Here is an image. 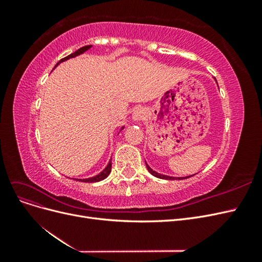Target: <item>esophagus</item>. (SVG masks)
<instances>
[{"mask_svg": "<svg viewBox=\"0 0 262 262\" xmlns=\"http://www.w3.org/2000/svg\"><path fill=\"white\" fill-rule=\"evenodd\" d=\"M145 114L146 113L144 112L143 108H138V109H136L133 112L132 117H133L134 120H142V119L145 118Z\"/></svg>", "mask_w": 262, "mask_h": 262, "instance_id": "esophagus-1", "label": "esophagus"}]
</instances>
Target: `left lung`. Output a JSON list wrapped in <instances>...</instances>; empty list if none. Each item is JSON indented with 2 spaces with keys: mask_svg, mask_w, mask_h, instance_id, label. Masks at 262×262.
Wrapping results in <instances>:
<instances>
[{
  "mask_svg": "<svg viewBox=\"0 0 262 262\" xmlns=\"http://www.w3.org/2000/svg\"><path fill=\"white\" fill-rule=\"evenodd\" d=\"M146 167H147V170L152 173L153 176L157 177V178H161V179H167V180H175V179H184V178H175V177H168V176H165V175H161V173H157L156 171H154L152 168L149 167V166L146 164ZM191 177V176H190Z\"/></svg>",
  "mask_w": 262,
  "mask_h": 262,
  "instance_id": "left-lung-1",
  "label": "left lung"
}]
</instances>
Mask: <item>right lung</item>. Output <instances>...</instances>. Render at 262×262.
<instances>
[{
	"label": "right lung",
	"instance_id": "1",
	"mask_svg": "<svg viewBox=\"0 0 262 262\" xmlns=\"http://www.w3.org/2000/svg\"><path fill=\"white\" fill-rule=\"evenodd\" d=\"M90 48H91V46H85V47H82V48H80L78 50H76L75 52L69 54L68 57L61 59V60L59 61V63H60V62H63V61H66V60H68V59H70V58L76 57V55H78V54H81V53L85 52L87 49H90ZM59 63H57V66L59 64ZM57 66H55V67H57ZM110 170H112V162H109V164H108L107 167H106L104 170H102V171L99 173V175L95 176V177H93V178H89V179H76V180H78V181H83V182H97V181H100V180H102V179H105L106 177H108V175L110 173Z\"/></svg>",
	"mask_w": 262,
	"mask_h": 262
}]
</instances>
